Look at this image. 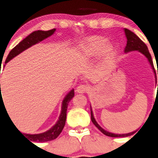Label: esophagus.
<instances>
[{
  "instance_id": "1",
  "label": "esophagus",
  "mask_w": 158,
  "mask_h": 158,
  "mask_svg": "<svg viewBox=\"0 0 158 158\" xmlns=\"http://www.w3.org/2000/svg\"><path fill=\"white\" fill-rule=\"evenodd\" d=\"M88 89H89V86L86 85H80L77 88V92L79 93H85L88 91Z\"/></svg>"
}]
</instances>
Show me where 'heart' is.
Wrapping results in <instances>:
<instances>
[{
  "instance_id": "heart-1",
  "label": "heart",
  "mask_w": 158,
  "mask_h": 158,
  "mask_svg": "<svg viewBox=\"0 0 158 158\" xmlns=\"http://www.w3.org/2000/svg\"><path fill=\"white\" fill-rule=\"evenodd\" d=\"M104 51L107 58H114L117 54V49L112 46H109V42L107 39L94 37L89 39L81 45L79 55L82 59L87 60L99 56Z\"/></svg>"
}]
</instances>
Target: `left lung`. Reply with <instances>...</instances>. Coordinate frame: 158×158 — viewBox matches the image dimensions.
<instances>
[{
    "label": "left lung",
    "instance_id": "8db88e82",
    "mask_svg": "<svg viewBox=\"0 0 158 158\" xmlns=\"http://www.w3.org/2000/svg\"><path fill=\"white\" fill-rule=\"evenodd\" d=\"M125 34H126V37L127 40V46L125 47V49H124V51L125 52H129V51H140L141 53L144 54L145 56L148 58L149 60V62H150V65H151L152 68L154 70V66H153V60H152L151 55H150V52H149V50H148L147 46L145 44L142 40L139 39L136 35L132 32L131 31L128 30V29H125ZM156 79H157V76H156ZM91 119L92 122L93 123L95 126L96 127L98 128L100 131H101L102 133L104 134V135H107V136L109 137H114V138H116V137H127V136H131V135H134V134L136 132V131H133V132H131V133L129 134H124V135H115V134H112V133H109V132H107V131H104V129H102L100 126H99L96 121L95 120L94 117H93V111H92V108H91Z\"/></svg>",
    "mask_w": 158,
    "mask_h": 158
}]
</instances>
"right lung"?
<instances>
[{
    "instance_id": "right-lung-1",
    "label": "right lung",
    "mask_w": 158,
    "mask_h": 158,
    "mask_svg": "<svg viewBox=\"0 0 158 158\" xmlns=\"http://www.w3.org/2000/svg\"><path fill=\"white\" fill-rule=\"evenodd\" d=\"M55 31V28L52 29V30H49L45 31H35L32 32L27 37H26L24 40H22L19 44L16 46L12 49V51L9 52L8 57H7L6 60H5V63H7L9 62L12 58L16 57L19 54L23 52L24 50L27 49L28 47H31L32 45L36 44V43H40L42 40H45L47 37L51 36V35L54 34V32ZM1 87V84H0ZM74 96V90L73 89L69 92L67 96H65L63 102H62V112L59 116V119L58 120L57 123L49 131H46L44 133L38 134V135H27V134H23L24 137H26V139L28 140L31 141V142H48V141H52L54 139H57L58 135L61 134V132L63 130L64 126L65 123V119H66V111L67 107H68V104L70 101L71 99ZM2 96L1 95L0 96V101H1ZM29 141V142H30Z\"/></svg>"
}]
</instances>
